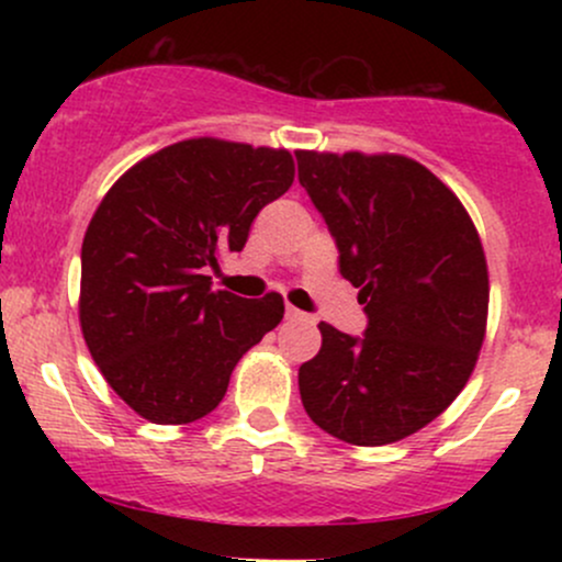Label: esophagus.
Returning a JSON list of instances; mask_svg holds the SVG:
<instances>
[{
  "label": "esophagus",
  "instance_id": "34e87169",
  "mask_svg": "<svg viewBox=\"0 0 562 562\" xmlns=\"http://www.w3.org/2000/svg\"><path fill=\"white\" fill-rule=\"evenodd\" d=\"M285 317L290 322H312V317H308L306 312H301V308H295V306H288L285 308Z\"/></svg>",
  "mask_w": 562,
  "mask_h": 562
}]
</instances>
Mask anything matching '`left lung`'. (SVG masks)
<instances>
[{
  "label": "left lung",
  "mask_w": 562,
  "mask_h": 562,
  "mask_svg": "<svg viewBox=\"0 0 562 562\" xmlns=\"http://www.w3.org/2000/svg\"><path fill=\"white\" fill-rule=\"evenodd\" d=\"M295 160L367 314L362 335L319 322V353L299 370L303 409L340 441L383 447L436 420L473 372L488 312L479 232L417 160L308 150Z\"/></svg>",
  "instance_id": "8db88e82"
}]
</instances>
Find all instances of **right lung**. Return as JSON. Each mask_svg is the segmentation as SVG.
Listing matches in <instances>:
<instances>
[{
  "mask_svg": "<svg viewBox=\"0 0 562 562\" xmlns=\"http://www.w3.org/2000/svg\"><path fill=\"white\" fill-rule=\"evenodd\" d=\"M288 150L211 137L139 160L102 198L81 245L79 317L111 389L145 420L195 423L240 357L285 314L282 295L211 288L218 256L293 184Z\"/></svg>",
  "mask_w": 562,
  "mask_h": 562,
  "instance_id": "add662e5",
  "label": "right lung"
}]
</instances>
